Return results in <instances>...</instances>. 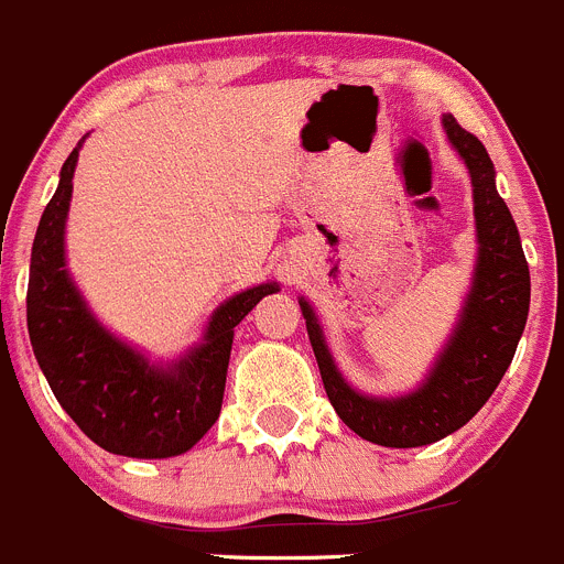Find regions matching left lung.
Returning a JSON list of instances; mask_svg holds the SVG:
<instances>
[{
    "label": "left lung",
    "mask_w": 564,
    "mask_h": 564,
    "mask_svg": "<svg viewBox=\"0 0 564 564\" xmlns=\"http://www.w3.org/2000/svg\"><path fill=\"white\" fill-rule=\"evenodd\" d=\"M442 130L470 175L478 250L459 319L423 381L392 398L359 392L336 367L314 306L297 297L330 406L347 429L383 448H420L470 423L512 365L529 319V264L518 225L496 188V166L451 113L442 116Z\"/></svg>",
    "instance_id": "8db88e82"
}]
</instances>
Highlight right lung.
<instances>
[{
  "label": "right lung",
  "mask_w": 564,
  "mask_h": 564,
  "mask_svg": "<svg viewBox=\"0 0 564 564\" xmlns=\"http://www.w3.org/2000/svg\"><path fill=\"white\" fill-rule=\"evenodd\" d=\"M83 135L61 166L30 258L28 330L41 372L63 412L99 448L130 459H170L192 451L219 417L234 328L275 281L219 303L203 339L175 359H150L105 328L66 267V219Z\"/></svg>",
  "instance_id": "right-lung-1"
}]
</instances>
